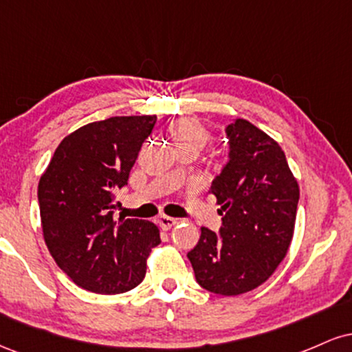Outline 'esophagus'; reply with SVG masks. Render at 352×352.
<instances>
[{"instance_id":"1","label":"esophagus","mask_w":352,"mask_h":352,"mask_svg":"<svg viewBox=\"0 0 352 352\" xmlns=\"http://www.w3.org/2000/svg\"><path fill=\"white\" fill-rule=\"evenodd\" d=\"M157 223H159V227L162 228V230H170L173 225L177 223V220H175V218H172V217L160 215L159 220H157Z\"/></svg>"}]
</instances>
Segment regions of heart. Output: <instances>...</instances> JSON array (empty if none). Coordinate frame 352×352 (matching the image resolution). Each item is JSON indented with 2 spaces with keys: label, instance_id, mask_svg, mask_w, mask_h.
Masks as SVG:
<instances>
[{
  "label": "heart",
  "instance_id": "b5f03b06",
  "mask_svg": "<svg viewBox=\"0 0 352 352\" xmlns=\"http://www.w3.org/2000/svg\"><path fill=\"white\" fill-rule=\"evenodd\" d=\"M168 134L179 147V151L190 147L199 152L200 148L207 145L210 139L208 129L199 119H193V117H182V119L173 120L168 125Z\"/></svg>",
  "mask_w": 352,
  "mask_h": 352
}]
</instances>
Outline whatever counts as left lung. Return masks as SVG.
<instances>
[{
    "mask_svg": "<svg viewBox=\"0 0 352 352\" xmlns=\"http://www.w3.org/2000/svg\"><path fill=\"white\" fill-rule=\"evenodd\" d=\"M230 160L213 180L223 227L201 228L188 260L207 292L236 296L268 280L288 253L300 185L280 144L245 119L227 127Z\"/></svg>",
    "mask_w": 352,
    "mask_h": 352,
    "instance_id": "1",
    "label": "left lung"
}]
</instances>
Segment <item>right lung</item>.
<instances>
[{
  "label": "right lung",
  "instance_id": "add662e5",
  "mask_svg": "<svg viewBox=\"0 0 352 352\" xmlns=\"http://www.w3.org/2000/svg\"><path fill=\"white\" fill-rule=\"evenodd\" d=\"M155 116L109 117L64 137L38 185L43 236L76 285L99 294L125 293L144 280L160 243L152 221L112 220L114 192L129 180Z\"/></svg>",
  "mask_w": 352,
  "mask_h": 352
}]
</instances>
